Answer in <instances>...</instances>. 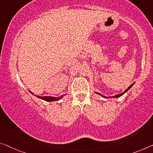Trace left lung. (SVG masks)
<instances>
[{
	"label": "left lung",
	"mask_w": 153,
	"mask_h": 153,
	"mask_svg": "<svg viewBox=\"0 0 153 153\" xmlns=\"http://www.w3.org/2000/svg\"><path fill=\"white\" fill-rule=\"evenodd\" d=\"M135 84V82H134V83H133V84H131V85H130L129 86H128V88H126V90H125L124 91V92H123V93H121V94H117V95H114V96H111V97H106V96H104V95H102L101 94V93H97V92H95V93H97V94H98V95H100V96H102V97H104V98H112V97H113V98H117V97H121V96H122V95H124V93H126V92H127V91H128L129 89H130V88H131V87H132V86H133V84Z\"/></svg>",
	"instance_id": "1"
}]
</instances>
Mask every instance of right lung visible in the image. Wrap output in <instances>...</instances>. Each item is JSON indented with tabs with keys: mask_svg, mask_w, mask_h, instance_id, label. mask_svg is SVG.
I'll return each mask as SVG.
<instances>
[{
	"mask_svg": "<svg viewBox=\"0 0 153 153\" xmlns=\"http://www.w3.org/2000/svg\"><path fill=\"white\" fill-rule=\"evenodd\" d=\"M29 92H30L31 94L35 95L36 97H37L39 99H42L43 100H45V101H47V102H53V101H58V100H60L62 98V97L65 96L66 94H63L62 95H60V97H52V96H38V95H34L33 93L31 92V91H29Z\"/></svg>",
	"mask_w": 153,
	"mask_h": 153,
	"instance_id": "add662e5",
	"label": "right lung"
}]
</instances>
